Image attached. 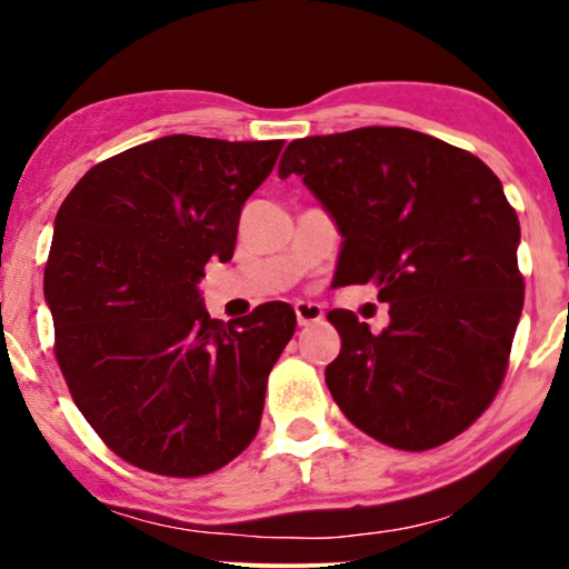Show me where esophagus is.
I'll use <instances>...</instances> for the list:
<instances>
[{
	"label": "esophagus",
	"mask_w": 569,
	"mask_h": 569,
	"mask_svg": "<svg viewBox=\"0 0 569 569\" xmlns=\"http://www.w3.org/2000/svg\"><path fill=\"white\" fill-rule=\"evenodd\" d=\"M295 316H298V323H300V326L318 323V321H321V318H323V308L318 306V302L298 300V302H295Z\"/></svg>",
	"instance_id": "34e87169"
}]
</instances>
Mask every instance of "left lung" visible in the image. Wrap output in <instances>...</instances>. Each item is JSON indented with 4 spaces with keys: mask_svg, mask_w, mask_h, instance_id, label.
<instances>
[{
    "mask_svg": "<svg viewBox=\"0 0 569 569\" xmlns=\"http://www.w3.org/2000/svg\"><path fill=\"white\" fill-rule=\"evenodd\" d=\"M300 176L341 232L333 284L380 287V333L329 310L341 352L326 386L352 425L401 450L442 446L492 403L523 310L520 222L471 152L401 127L295 139Z\"/></svg>",
    "mask_w": 569,
    "mask_h": 569,
    "instance_id": "1",
    "label": "left lung"
}]
</instances>
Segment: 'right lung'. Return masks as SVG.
<instances>
[{"mask_svg":"<svg viewBox=\"0 0 569 569\" xmlns=\"http://www.w3.org/2000/svg\"><path fill=\"white\" fill-rule=\"evenodd\" d=\"M282 139L170 134L80 178L53 220L43 295L69 393L108 448L162 477H201L259 430L295 333L287 302L209 318L207 261L232 259L240 209Z\"/></svg>","mask_w":569,"mask_h":569,"instance_id":"1","label":"right lung"}]
</instances>
